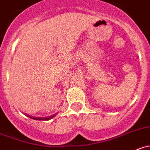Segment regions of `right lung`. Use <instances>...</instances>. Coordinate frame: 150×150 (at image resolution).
<instances>
[{
    "label": "right lung",
    "instance_id": "1",
    "mask_svg": "<svg viewBox=\"0 0 150 150\" xmlns=\"http://www.w3.org/2000/svg\"><path fill=\"white\" fill-rule=\"evenodd\" d=\"M28 116L29 117V118H31V119H35V120H43V121H47V120H49V119H52V118H54V117L55 116V114H54V115H50V116H48V117H45V118H37V117L31 116V115H28Z\"/></svg>",
    "mask_w": 150,
    "mask_h": 150
}]
</instances>
